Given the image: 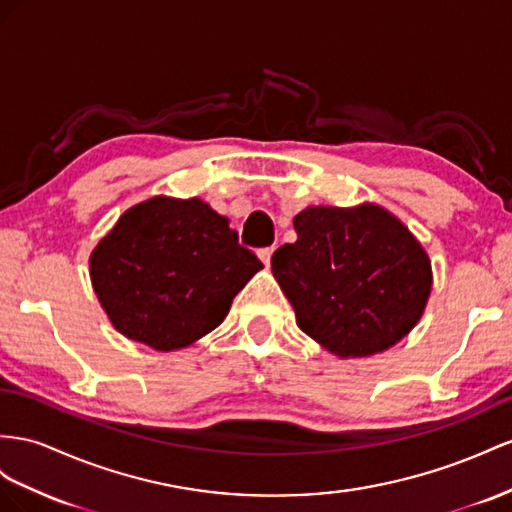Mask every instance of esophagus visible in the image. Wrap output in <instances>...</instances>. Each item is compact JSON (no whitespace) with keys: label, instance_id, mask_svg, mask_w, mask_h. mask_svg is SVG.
<instances>
[{"label":"esophagus","instance_id":"obj_1","mask_svg":"<svg viewBox=\"0 0 512 512\" xmlns=\"http://www.w3.org/2000/svg\"><path fill=\"white\" fill-rule=\"evenodd\" d=\"M272 253H274V246H268V248H261V251L257 253L259 259L264 261V266L268 268L270 266V259H272Z\"/></svg>","mask_w":512,"mask_h":512}]
</instances>
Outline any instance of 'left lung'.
Segmentation results:
<instances>
[{
    "label": "left lung",
    "instance_id": "obj_1",
    "mask_svg": "<svg viewBox=\"0 0 512 512\" xmlns=\"http://www.w3.org/2000/svg\"><path fill=\"white\" fill-rule=\"evenodd\" d=\"M296 242L272 255V274L300 331L339 359L396 346L424 316L432 268L404 222L376 203L309 205Z\"/></svg>",
    "mask_w": 512,
    "mask_h": 512
}]
</instances>
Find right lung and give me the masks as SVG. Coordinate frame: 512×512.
<instances>
[{
	"label": "right lung",
	"mask_w": 512,
	"mask_h": 512,
	"mask_svg": "<svg viewBox=\"0 0 512 512\" xmlns=\"http://www.w3.org/2000/svg\"><path fill=\"white\" fill-rule=\"evenodd\" d=\"M261 268L229 218L199 196L129 207L90 253V281L114 329L160 352L214 331Z\"/></svg>",
	"instance_id": "1"
}]
</instances>
